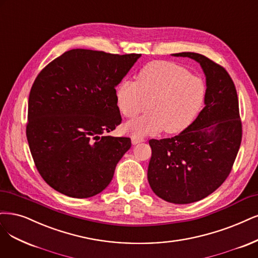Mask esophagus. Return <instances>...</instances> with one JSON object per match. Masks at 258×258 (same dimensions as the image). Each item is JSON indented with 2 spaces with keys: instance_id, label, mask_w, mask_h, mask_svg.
<instances>
[{
  "instance_id": "obj_1",
  "label": "esophagus",
  "mask_w": 258,
  "mask_h": 258,
  "mask_svg": "<svg viewBox=\"0 0 258 258\" xmlns=\"http://www.w3.org/2000/svg\"><path fill=\"white\" fill-rule=\"evenodd\" d=\"M131 142H132V144H133V145H136V144L141 143V142H144V139H143V138H141V137H136V136H133V137L131 138Z\"/></svg>"
}]
</instances>
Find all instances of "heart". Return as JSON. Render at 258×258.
Returning <instances> with one entry per match:
<instances>
[{"label": "heart", "mask_w": 258, "mask_h": 258, "mask_svg": "<svg viewBox=\"0 0 258 258\" xmlns=\"http://www.w3.org/2000/svg\"><path fill=\"white\" fill-rule=\"evenodd\" d=\"M206 97V84L188 69L168 60H155L142 68L137 82L123 80L115 90L122 116H143L125 125V131L141 137L162 130L170 135L188 128L198 116Z\"/></svg>", "instance_id": "heart-1"}]
</instances>
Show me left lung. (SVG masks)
<instances>
[{
    "label": "left lung",
    "mask_w": 258,
    "mask_h": 258,
    "mask_svg": "<svg viewBox=\"0 0 258 258\" xmlns=\"http://www.w3.org/2000/svg\"><path fill=\"white\" fill-rule=\"evenodd\" d=\"M190 57L206 76L205 106L178 136L149 140L152 147L147 178L160 199L190 204L215 192L225 181L242 139V123L235 84L224 67L194 52Z\"/></svg>",
    "instance_id": "obj_1"
}]
</instances>
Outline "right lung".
Wrapping results in <instances>:
<instances>
[{"mask_svg":"<svg viewBox=\"0 0 258 258\" xmlns=\"http://www.w3.org/2000/svg\"><path fill=\"white\" fill-rule=\"evenodd\" d=\"M140 56L73 49L35 79L26 139L37 171L51 188L86 199L109 185L131 140L103 133L121 122L115 87Z\"/></svg>","mask_w":258,"mask_h":258,"instance_id":"add662e5","label":"right lung"}]
</instances>
